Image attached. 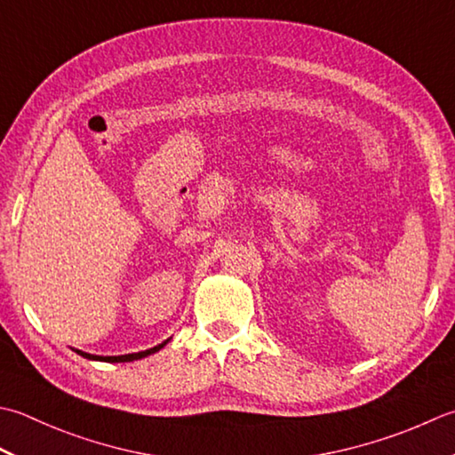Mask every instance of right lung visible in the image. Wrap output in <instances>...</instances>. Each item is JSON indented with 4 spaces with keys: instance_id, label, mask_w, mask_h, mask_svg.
<instances>
[{
    "instance_id": "1",
    "label": "right lung",
    "mask_w": 455,
    "mask_h": 455,
    "mask_svg": "<svg viewBox=\"0 0 455 455\" xmlns=\"http://www.w3.org/2000/svg\"><path fill=\"white\" fill-rule=\"evenodd\" d=\"M169 341V339H167ZM167 341L159 343L156 347H151V349H146V351H140V353H128V355H118V357H102V355H91V353H84L80 349H73L75 353H78L80 357L84 359H91V361H104V363H130V361H138V359H144L148 357V355H154L157 353L159 349H164V347L167 345Z\"/></svg>"
}]
</instances>
